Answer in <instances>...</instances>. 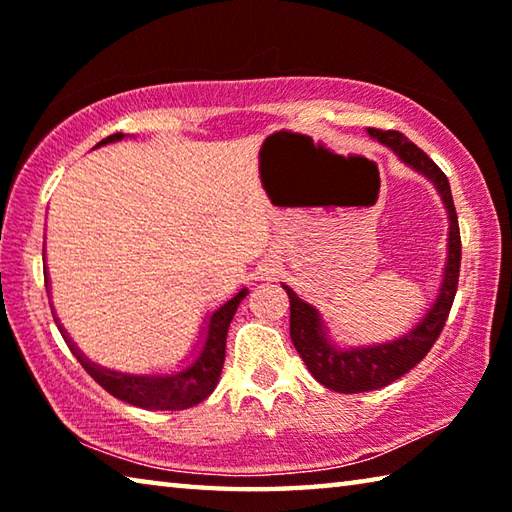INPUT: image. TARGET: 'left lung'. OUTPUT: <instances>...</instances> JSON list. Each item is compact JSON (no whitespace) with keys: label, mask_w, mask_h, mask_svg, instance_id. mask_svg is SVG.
Returning <instances> with one entry per match:
<instances>
[{"label":"left lung","mask_w":512,"mask_h":512,"mask_svg":"<svg viewBox=\"0 0 512 512\" xmlns=\"http://www.w3.org/2000/svg\"><path fill=\"white\" fill-rule=\"evenodd\" d=\"M368 133L370 137H377L381 144H386L388 149H393L409 167L418 169L429 180H433V185H436L440 196H443L449 214V253L440 296L433 302V307L424 316L422 323L411 329L406 336H402V339L375 345V348L336 350L327 341L318 311L307 305V302H302L287 284H282L284 291L289 293L291 305V341L296 345L298 354L305 361L311 375H314V379H318L325 388H332L336 393L375 391V388L393 384L395 379H400L411 368L418 366L433 348V343L438 341L440 332H443L449 309L454 305L458 273H461V230H458V216L447 176L427 153L406 140L400 131L368 128Z\"/></svg>","instance_id":"1"}]
</instances>
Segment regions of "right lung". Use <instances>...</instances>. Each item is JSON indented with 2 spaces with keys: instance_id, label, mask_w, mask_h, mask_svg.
<instances>
[{
  "instance_id": "add662e5",
  "label": "right lung",
  "mask_w": 512,
  "mask_h": 512,
  "mask_svg": "<svg viewBox=\"0 0 512 512\" xmlns=\"http://www.w3.org/2000/svg\"><path fill=\"white\" fill-rule=\"evenodd\" d=\"M119 140H124V133L110 135L97 146ZM246 293V289H241L235 298L214 311L210 318V327H207V341L201 357H198L187 370L171 377H135L103 370L99 366H94L92 361L85 359L83 354L76 350V345L65 334L63 327L58 325V329L60 334H63L65 343L69 345V350L74 352V357L81 361V366L85 370H88V375L112 397L149 411H183L189 409V406L203 402L205 397L214 391L225 361V336H228L232 316H235L239 302L246 298Z\"/></svg>"
}]
</instances>
